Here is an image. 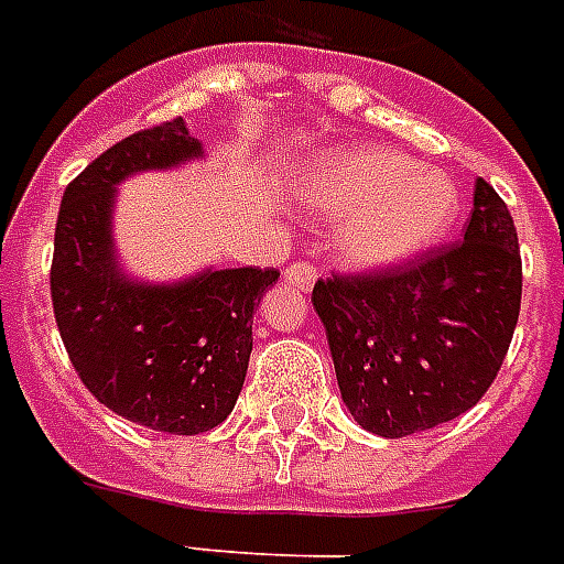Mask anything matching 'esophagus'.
Returning <instances> with one entry per match:
<instances>
[{"label": "esophagus", "instance_id": "obj_1", "mask_svg": "<svg viewBox=\"0 0 564 564\" xmlns=\"http://www.w3.org/2000/svg\"><path fill=\"white\" fill-rule=\"evenodd\" d=\"M317 279V270L308 261H297V264H291L285 270V282H291L294 288H300V291H308V288L315 285Z\"/></svg>", "mask_w": 564, "mask_h": 564}]
</instances>
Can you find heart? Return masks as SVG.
Masks as SVG:
<instances>
[{"mask_svg": "<svg viewBox=\"0 0 564 564\" xmlns=\"http://www.w3.org/2000/svg\"><path fill=\"white\" fill-rule=\"evenodd\" d=\"M297 193L308 210L345 217L336 247L354 267L401 264L434 247L458 217V186L446 172L378 145L317 156Z\"/></svg>", "mask_w": 564, "mask_h": 564, "instance_id": "b5f03b06", "label": "heart"}]
</instances>
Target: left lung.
<instances>
[{
  "instance_id": "left-lung-1",
  "label": "left lung",
  "mask_w": 564,
  "mask_h": 564,
  "mask_svg": "<svg viewBox=\"0 0 564 564\" xmlns=\"http://www.w3.org/2000/svg\"><path fill=\"white\" fill-rule=\"evenodd\" d=\"M518 228L476 181L464 240L380 273L317 279L341 401L378 437H410L476 408L520 315Z\"/></svg>"
}]
</instances>
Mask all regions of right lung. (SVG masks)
Returning <instances> with one entry per match:
<instances>
[{
    "label": "right lung",
    "mask_w": 564,
    "mask_h": 564,
    "mask_svg": "<svg viewBox=\"0 0 564 564\" xmlns=\"http://www.w3.org/2000/svg\"><path fill=\"white\" fill-rule=\"evenodd\" d=\"M205 154L184 118L139 130L67 184L50 291L58 333L91 395L137 425L202 434L235 410L252 354V315L279 270L228 267L169 285L130 279L112 243L116 186Z\"/></svg>",
    "instance_id": "obj_1"
}]
</instances>
